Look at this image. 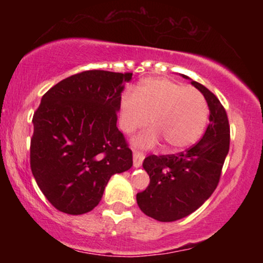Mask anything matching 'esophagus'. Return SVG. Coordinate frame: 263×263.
<instances>
[{
    "label": "esophagus",
    "instance_id": "1",
    "mask_svg": "<svg viewBox=\"0 0 263 263\" xmlns=\"http://www.w3.org/2000/svg\"><path fill=\"white\" fill-rule=\"evenodd\" d=\"M143 158H144L143 153L138 152V151H134V165H135L136 168L141 167Z\"/></svg>",
    "mask_w": 263,
    "mask_h": 263
}]
</instances>
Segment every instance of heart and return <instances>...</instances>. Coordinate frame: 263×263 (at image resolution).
I'll use <instances>...</instances> for the list:
<instances>
[{"mask_svg":"<svg viewBox=\"0 0 263 263\" xmlns=\"http://www.w3.org/2000/svg\"><path fill=\"white\" fill-rule=\"evenodd\" d=\"M120 127L134 134L149 122L155 126L135 143L149 148L163 137L171 149H184L203 135L208 121V104L203 93L165 78H146L135 93L126 91L120 99Z\"/></svg>","mask_w":263,"mask_h":263,"instance_id":"obj_1","label":"heart"}]
</instances>
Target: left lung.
<instances>
[{"mask_svg":"<svg viewBox=\"0 0 263 263\" xmlns=\"http://www.w3.org/2000/svg\"><path fill=\"white\" fill-rule=\"evenodd\" d=\"M183 78L189 79L186 75ZM190 81L209 106V126L203 138L185 152L148 156L142 164L149 176V185L138 193L137 204L147 216L163 222L185 218L210 198L230 147V126L224 106L204 85Z\"/></svg>","mask_w":263,"mask_h":263,"instance_id":"obj_1","label":"left lung"}]
</instances>
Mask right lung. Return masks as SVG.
I'll return each mask as SVG.
<instances>
[{"mask_svg": "<svg viewBox=\"0 0 263 263\" xmlns=\"http://www.w3.org/2000/svg\"><path fill=\"white\" fill-rule=\"evenodd\" d=\"M132 73L87 70L44 93L33 116L31 170L55 209L70 215L100 203L110 178L132 167L117 111Z\"/></svg>", "mask_w": 263, "mask_h": 263, "instance_id": "right-lung-1", "label": "right lung"}]
</instances>
